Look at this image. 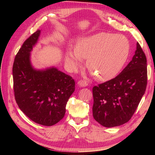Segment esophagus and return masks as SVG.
Segmentation results:
<instances>
[{"instance_id": "34e87169", "label": "esophagus", "mask_w": 155, "mask_h": 155, "mask_svg": "<svg viewBox=\"0 0 155 155\" xmlns=\"http://www.w3.org/2000/svg\"><path fill=\"white\" fill-rule=\"evenodd\" d=\"M78 85L81 86V87H86V86H87L88 83L85 80H80L78 82Z\"/></svg>"}]
</instances>
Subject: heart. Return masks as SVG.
<instances>
[{"label":"heart","instance_id":"1","mask_svg":"<svg viewBox=\"0 0 155 155\" xmlns=\"http://www.w3.org/2000/svg\"><path fill=\"white\" fill-rule=\"evenodd\" d=\"M129 54V42L124 36L100 33L80 39L75 50L68 49L65 61L76 69L82 59L97 79L109 80L117 74L125 64Z\"/></svg>","mask_w":155,"mask_h":155}]
</instances>
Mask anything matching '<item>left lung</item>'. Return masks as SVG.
I'll list each match as a JSON object with an SVG mask.
<instances>
[{"instance_id": "obj_1", "label": "left lung", "mask_w": 155, "mask_h": 155, "mask_svg": "<svg viewBox=\"0 0 155 155\" xmlns=\"http://www.w3.org/2000/svg\"><path fill=\"white\" fill-rule=\"evenodd\" d=\"M147 85V60L141 46L121 73L92 89L93 116L105 127L128 122L137 109Z\"/></svg>"}]
</instances>
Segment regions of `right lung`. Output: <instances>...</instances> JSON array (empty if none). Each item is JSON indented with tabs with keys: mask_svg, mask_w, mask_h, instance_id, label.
<instances>
[{
	"mask_svg": "<svg viewBox=\"0 0 155 155\" xmlns=\"http://www.w3.org/2000/svg\"><path fill=\"white\" fill-rule=\"evenodd\" d=\"M40 31L23 43L13 65L15 101L28 118L39 124L52 126L64 117L68 99L75 90L72 77L56 68L37 70L30 61V52L38 41Z\"/></svg>",
	"mask_w": 155,
	"mask_h": 155,
	"instance_id": "add662e5",
	"label": "right lung"
}]
</instances>
